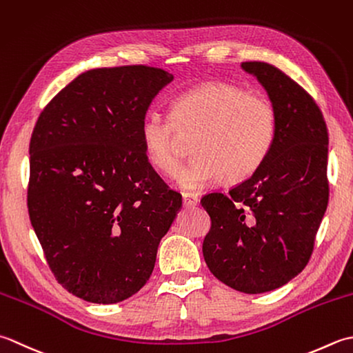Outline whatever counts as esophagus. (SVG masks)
Instances as JSON below:
<instances>
[{
    "instance_id": "34e87169",
    "label": "esophagus",
    "mask_w": 353,
    "mask_h": 353,
    "mask_svg": "<svg viewBox=\"0 0 353 353\" xmlns=\"http://www.w3.org/2000/svg\"><path fill=\"white\" fill-rule=\"evenodd\" d=\"M198 195L196 193H192V192H184L183 193V204L184 207H195L198 204Z\"/></svg>"
}]
</instances>
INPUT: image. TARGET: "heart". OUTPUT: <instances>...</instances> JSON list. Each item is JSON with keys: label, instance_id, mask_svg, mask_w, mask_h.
<instances>
[{"label": "heart", "instance_id": "heart-1", "mask_svg": "<svg viewBox=\"0 0 353 353\" xmlns=\"http://www.w3.org/2000/svg\"><path fill=\"white\" fill-rule=\"evenodd\" d=\"M141 143L152 166L175 175L195 139L196 158L178 176L184 189H204L227 178L245 181L261 169L277 137V112L271 100L242 86L210 81L172 100L170 119L149 112Z\"/></svg>", "mask_w": 353, "mask_h": 353}]
</instances>
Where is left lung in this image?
Instances as JSON below:
<instances>
[{"label": "left lung", "mask_w": 353, "mask_h": 353, "mask_svg": "<svg viewBox=\"0 0 353 353\" xmlns=\"http://www.w3.org/2000/svg\"><path fill=\"white\" fill-rule=\"evenodd\" d=\"M268 92L277 137L253 176L201 199L212 221L203 254L212 274L245 294L286 285L306 267L325 216L327 128L314 99L274 65L242 62Z\"/></svg>", "instance_id": "left-lung-1"}]
</instances>
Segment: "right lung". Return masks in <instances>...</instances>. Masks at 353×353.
I'll use <instances>...</instances> for the list:
<instances>
[{
    "instance_id": "1",
    "label": "right lung",
    "mask_w": 353,
    "mask_h": 353,
    "mask_svg": "<svg viewBox=\"0 0 353 353\" xmlns=\"http://www.w3.org/2000/svg\"><path fill=\"white\" fill-rule=\"evenodd\" d=\"M174 81L161 68H94L57 92L30 140V222L56 280L91 303H119L152 274L183 199L150 166L141 123Z\"/></svg>"
}]
</instances>
